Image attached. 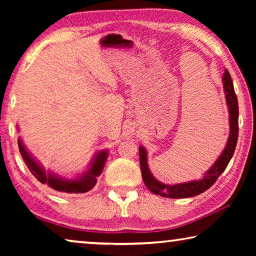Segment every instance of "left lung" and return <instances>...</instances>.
I'll return each instance as SVG.
<instances>
[{
  "mask_svg": "<svg viewBox=\"0 0 256 256\" xmlns=\"http://www.w3.org/2000/svg\"><path fill=\"white\" fill-rule=\"evenodd\" d=\"M222 84L224 96L229 110V125H230V132L226 144V148L220 154V157L216 160V162L206 172L204 176L200 180H192L188 183H182L176 185H167L162 182L157 180L151 174L148 167V160H146V151L144 146H138V154H140V168L142 180H144L146 188L150 190V192L157 196L170 198H192L198 196L214 184L216 178L222 174L226 170L229 162L235 152V148L237 144L238 138V100L237 96L234 90V84L229 72L226 70L222 76Z\"/></svg>",
  "mask_w": 256,
  "mask_h": 256,
  "instance_id": "obj_1",
  "label": "left lung"
}]
</instances>
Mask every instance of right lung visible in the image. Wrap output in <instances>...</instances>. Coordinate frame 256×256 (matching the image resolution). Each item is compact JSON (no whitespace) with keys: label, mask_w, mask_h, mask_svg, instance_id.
Instances as JSON below:
<instances>
[{"label":"right lung","mask_w":256,"mask_h":256,"mask_svg":"<svg viewBox=\"0 0 256 256\" xmlns=\"http://www.w3.org/2000/svg\"><path fill=\"white\" fill-rule=\"evenodd\" d=\"M18 146L20 154L22 156L24 164H27L29 170L42 184H47L55 190L63 193H86L92 190L97 183V177L102 174L105 166L108 152L106 150H102L94 156L92 162L90 164L89 170L84 172L81 176L74 180L63 178L52 172H46L42 166H40L32 156L26 149L22 141L18 140Z\"/></svg>","instance_id":"obj_1"}]
</instances>
